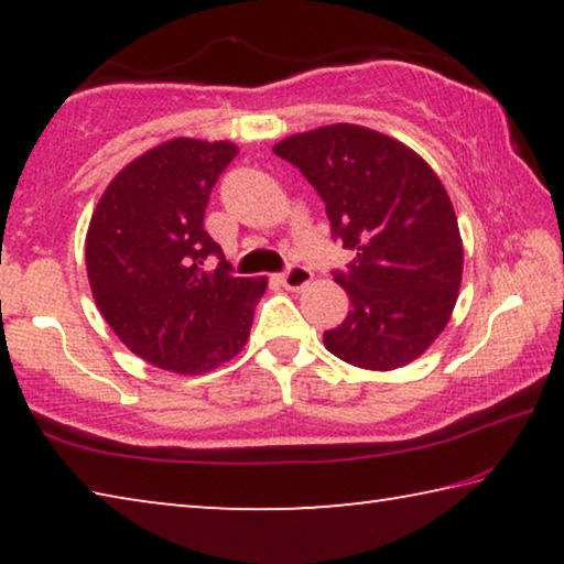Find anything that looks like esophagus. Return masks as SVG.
<instances>
[{
  "instance_id": "34e87169",
  "label": "esophagus",
  "mask_w": 564,
  "mask_h": 564,
  "mask_svg": "<svg viewBox=\"0 0 564 564\" xmlns=\"http://www.w3.org/2000/svg\"><path fill=\"white\" fill-rule=\"evenodd\" d=\"M281 283L285 285V289L289 291H301L303 285H308L311 281H313V273L305 269V265H299V263H293V265H289V269H285L281 275Z\"/></svg>"
}]
</instances>
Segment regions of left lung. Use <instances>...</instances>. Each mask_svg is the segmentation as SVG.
Instances as JSON below:
<instances>
[{"mask_svg":"<svg viewBox=\"0 0 564 564\" xmlns=\"http://www.w3.org/2000/svg\"><path fill=\"white\" fill-rule=\"evenodd\" d=\"M326 204L333 238L356 259L333 279L350 311L323 333L326 348L366 370L403 368L451 321L463 281V238L435 171L413 149L356 123L279 141Z\"/></svg>","mask_w":564,"mask_h":564,"instance_id":"left-lung-1","label":"left lung"}]
</instances>
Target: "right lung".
I'll use <instances>...</instances> for the list:
<instances>
[{"label":"right lung","instance_id":"add662e5","mask_svg":"<svg viewBox=\"0 0 564 564\" xmlns=\"http://www.w3.org/2000/svg\"><path fill=\"white\" fill-rule=\"evenodd\" d=\"M238 149L171 139L123 166L94 208L89 285L104 321L139 358L198 376L246 346L265 279H238L204 231L208 196ZM216 254L219 265L205 271Z\"/></svg>","mask_w":564,"mask_h":564}]
</instances>
